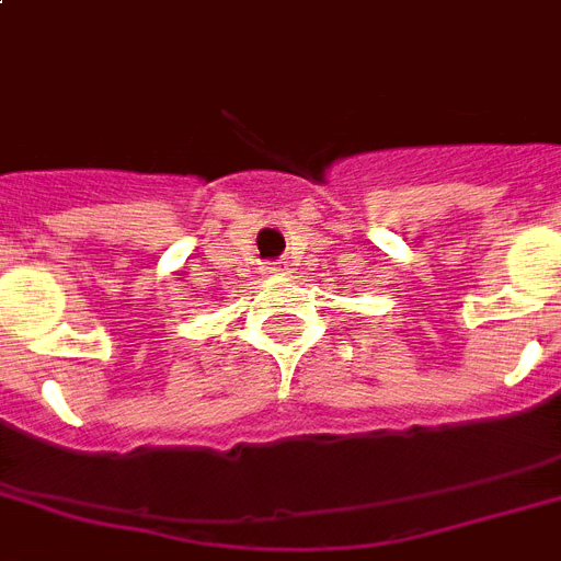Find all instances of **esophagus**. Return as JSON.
Here are the masks:
<instances>
[{
  "mask_svg": "<svg viewBox=\"0 0 561 561\" xmlns=\"http://www.w3.org/2000/svg\"><path fill=\"white\" fill-rule=\"evenodd\" d=\"M264 273H267V276H282V264H267Z\"/></svg>",
  "mask_w": 561,
  "mask_h": 561,
  "instance_id": "34e87169",
  "label": "esophagus"
}]
</instances>
